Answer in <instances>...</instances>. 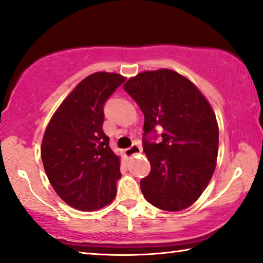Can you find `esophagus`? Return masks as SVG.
<instances>
[{
  "label": "esophagus",
  "mask_w": 263,
  "mask_h": 263,
  "mask_svg": "<svg viewBox=\"0 0 263 263\" xmlns=\"http://www.w3.org/2000/svg\"><path fill=\"white\" fill-rule=\"evenodd\" d=\"M140 152H142V147H140L139 145L133 144L132 146L127 147L126 150H125V156H126L127 158H132L133 156L138 155V154H140Z\"/></svg>",
  "instance_id": "1"
}]
</instances>
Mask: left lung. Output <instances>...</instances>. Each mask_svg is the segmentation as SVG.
Masks as SVG:
<instances>
[{"mask_svg":"<svg viewBox=\"0 0 263 263\" xmlns=\"http://www.w3.org/2000/svg\"><path fill=\"white\" fill-rule=\"evenodd\" d=\"M124 89L144 113L143 146L151 171L140 181L145 199L166 211L189 208L213 177L218 152V125L209 101L175 70H146ZM162 127V142L148 137Z\"/></svg>","mask_w":263,"mask_h":263,"instance_id":"left-lung-1","label":"left lung"}]
</instances>
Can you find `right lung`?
Listing matches in <instances>:
<instances>
[{"label": "right lung", "mask_w": 263, "mask_h": 263, "mask_svg": "<svg viewBox=\"0 0 263 263\" xmlns=\"http://www.w3.org/2000/svg\"><path fill=\"white\" fill-rule=\"evenodd\" d=\"M125 80L117 73L91 74L47 125L41 145L46 175L62 201L78 210H98L116 197L120 157L103 131L104 104Z\"/></svg>", "instance_id": "add662e5"}]
</instances>
